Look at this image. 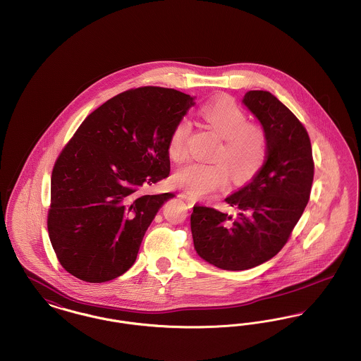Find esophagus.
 Masks as SVG:
<instances>
[{
	"mask_svg": "<svg viewBox=\"0 0 361 361\" xmlns=\"http://www.w3.org/2000/svg\"><path fill=\"white\" fill-rule=\"evenodd\" d=\"M181 197L187 202V204H188L189 208H190V207H193V204L196 203V199H195V197H192V196L189 195L188 192H183V193H181Z\"/></svg>",
	"mask_w": 361,
	"mask_h": 361,
	"instance_id": "1",
	"label": "esophagus"
}]
</instances>
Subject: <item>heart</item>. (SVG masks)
I'll use <instances>...</instances> for the list:
<instances>
[{"label":"heart","mask_w":361,"mask_h":361,"mask_svg":"<svg viewBox=\"0 0 361 361\" xmlns=\"http://www.w3.org/2000/svg\"><path fill=\"white\" fill-rule=\"evenodd\" d=\"M199 115L207 126L221 137V143L212 152L211 162H190L174 174L178 187L195 197H203L228 181V172L234 183L250 180L262 166L267 157V137L261 127L247 123V115L230 100L204 104ZM190 123L177 121L173 127L168 153L173 161L187 158V140Z\"/></svg>","instance_id":"1"}]
</instances>
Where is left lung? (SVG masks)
Here are the masks:
<instances>
[{"label": "left lung", "mask_w": 361, "mask_h": 361, "mask_svg": "<svg viewBox=\"0 0 361 361\" xmlns=\"http://www.w3.org/2000/svg\"><path fill=\"white\" fill-rule=\"evenodd\" d=\"M242 104L265 133V162L224 199L235 215L199 204L190 215L196 253L226 271L250 269L275 257L309 203L314 178L309 134L291 111L265 90L247 92Z\"/></svg>", "instance_id": "obj_1"}]
</instances>
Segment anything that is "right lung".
<instances>
[{
	"instance_id": "right-lung-1",
	"label": "right lung",
	"mask_w": 361,
	"mask_h": 361,
	"mask_svg": "<svg viewBox=\"0 0 361 361\" xmlns=\"http://www.w3.org/2000/svg\"><path fill=\"white\" fill-rule=\"evenodd\" d=\"M195 97L143 86L93 111L51 174L49 235L61 265L87 283H104L135 262L147 227L174 193L142 188L171 173L168 143Z\"/></svg>"
}]
</instances>
